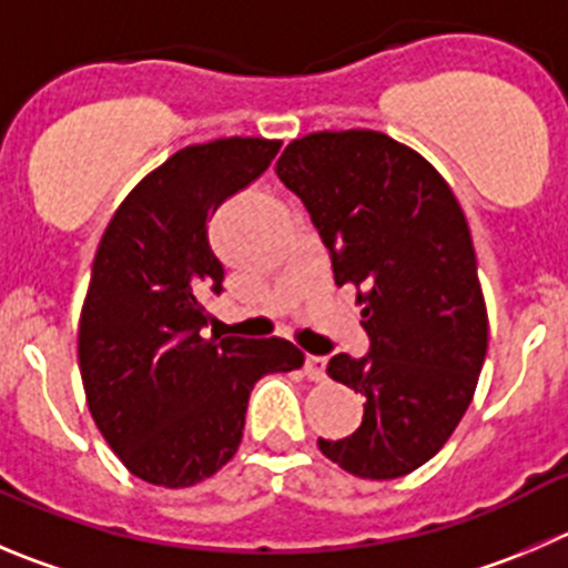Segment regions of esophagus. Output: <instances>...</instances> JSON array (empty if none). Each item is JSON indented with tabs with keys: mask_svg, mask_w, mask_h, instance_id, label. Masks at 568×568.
<instances>
[{
	"mask_svg": "<svg viewBox=\"0 0 568 568\" xmlns=\"http://www.w3.org/2000/svg\"><path fill=\"white\" fill-rule=\"evenodd\" d=\"M304 374L310 382H323L326 379V356H306Z\"/></svg>",
	"mask_w": 568,
	"mask_h": 568,
	"instance_id": "1",
	"label": "esophagus"
}]
</instances>
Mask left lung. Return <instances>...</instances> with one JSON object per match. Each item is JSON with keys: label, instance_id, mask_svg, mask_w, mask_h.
<instances>
[{"label": "left lung", "instance_id": "8db88e82", "mask_svg": "<svg viewBox=\"0 0 568 568\" xmlns=\"http://www.w3.org/2000/svg\"><path fill=\"white\" fill-rule=\"evenodd\" d=\"M275 175L304 200L371 337L368 356L337 354L326 368L365 396L362 426L317 446L354 477L413 474L466 415L488 351L466 214L418 150L379 131L293 139Z\"/></svg>", "mask_w": 568, "mask_h": 568}]
</instances>
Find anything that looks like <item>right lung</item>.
<instances>
[{
  "instance_id": "add662e5",
  "label": "right lung",
  "mask_w": 568,
  "mask_h": 568,
  "mask_svg": "<svg viewBox=\"0 0 568 568\" xmlns=\"http://www.w3.org/2000/svg\"><path fill=\"white\" fill-rule=\"evenodd\" d=\"M278 139L189 144L119 203L80 310L78 362L89 413L133 477L192 488L236 455L247 398L304 354L281 337H203V298L223 290L209 217L256 181Z\"/></svg>"
}]
</instances>
